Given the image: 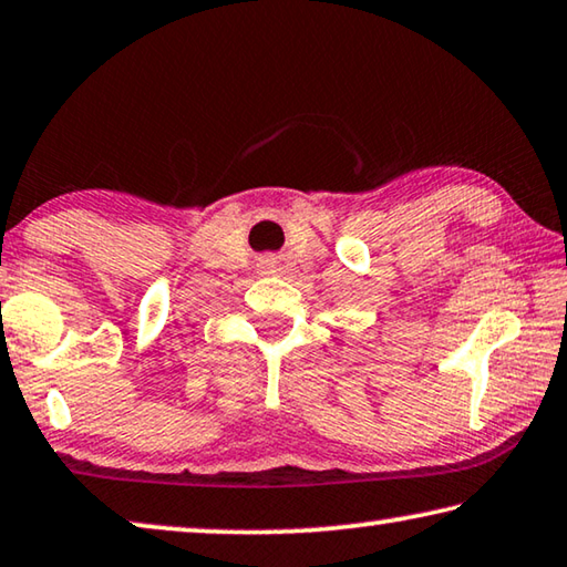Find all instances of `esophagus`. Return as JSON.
Instances as JSON below:
<instances>
[{
  "label": "esophagus",
  "mask_w": 567,
  "mask_h": 567,
  "mask_svg": "<svg viewBox=\"0 0 567 567\" xmlns=\"http://www.w3.org/2000/svg\"><path fill=\"white\" fill-rule=\"evenodd\" d=\"M280 270H282V267H280V262L275 260V257H267V260L260 262V272L262 275H280Z\"/></svg>",
  "instance_id": "34e87169"
}]
</instances>
